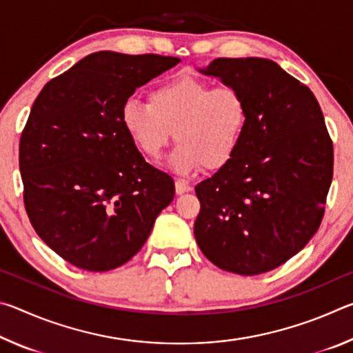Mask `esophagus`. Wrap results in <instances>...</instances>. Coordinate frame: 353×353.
Wrapping results in <instances>:
<instances>
[{
    "instance_id": "1",
    "label": "esophagus",
    "mask_w": 353,
    "mask_h": 353,
    "mask_svg": "<svg viewBox=\"0 0 353 353\" xmlns=\"http://www.w3.org/2000/svg\"><path fill=\"white\" fill-rule=\"evenodd\" d=\"M191 190H193V187H191V183H188L187 181H182V179L176 181V193L177 194L188 193V191H191Z\"/></svg>"
}]
</instances>
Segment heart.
<instances>
[{"mask_svg": "<svg viewBox=\"0 0 353 353\" xmlns=\"http://www.w3.org/2000/svg\"><path fill=\"white\" fill-rule=\"evenodd\" d=\"M246 94L235 85L213 87L198 77L179 74L152 88L148 103L129 99L121 123L137 148L157 160L174 130L179 141L171 166L187 174L202 165L219 170L235 157L249 126Z\"/></svg>", "mask_w": 353, "mask_h": 353, "instance_id": "obj_1", "label": "heart"}]
</instances>
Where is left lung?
<instances>
[{
	"label": "left lung",
	"mask_w": 353,
	"mask_h": 353,
	"mask_svg": "<svg viewBox=\"0 0 353 353\" xmlns=\"http://www.w3.org/2000/svg\"><path fill=\"white\" fill-rule=\"evenodd\" d=\"M202 73L240 88L250 118L235 157L196 185V241L224 271H272L305 248L324 218L333 177L324 115L305 83L268 59L218 57Z\"/></svg>",
	"instance_id": "1"
}]
</instances>
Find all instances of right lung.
<instances>
[{
  "label": "right lung",
  "instance_id": "1",
  "mask_svg": "<svg viewBox=\"0 0 353 353\" xmlns=\"http://www.w3.org/2000/svg\"><path fill=\"white\" fill-rule=\"evenodd\" d=\"M181 62L99 51L35 98L20 139L23 201L37 235L87 271H110L139 252L174 181L130 140L121 107L135 88Z\"/></svg>",
  "mask_w": 353,
  "mask_h": 353
}]
</instances>
